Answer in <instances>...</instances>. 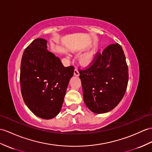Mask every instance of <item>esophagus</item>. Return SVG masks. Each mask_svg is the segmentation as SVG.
<instances>
[{"label":"esophagus","mask_w":152,"mask_h":152,"mask_svg":"<svg viewBox=\"0 0 152 152\" xmlns=\"http://www.w3.org/2000/svg\"><path fill=\"white\" fill-rule=\"evenodd\" d=\"M74 75H75L77 77H78L79 75V72L77 68H75V70H74Z\"/></svg>","instance_id":"34e87169"}]
</instances>
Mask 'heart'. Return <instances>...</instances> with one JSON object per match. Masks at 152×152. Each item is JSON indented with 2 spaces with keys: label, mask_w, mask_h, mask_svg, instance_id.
Returning a JSON list of instances; mask_svg holds the SVG:
<instances>
[{
  "label": "heart",
  "mask_w": 152,
  "mask_h": 152,
  "mask_svg": "<svg viewBox=\"0 0 152 152\" xmlns=\"http://www.w3.org/2000/svg\"><path fill=\"white\" fill-rule=\"evenodd\" d=\"M94 55V52L92 51V52L88 53V55L83 57L80 59L81 63L84 66H87L88 64H90L92 62V60H93Z\"/></svg>",
  "instance_id": "obj_1"
}]
</instances>
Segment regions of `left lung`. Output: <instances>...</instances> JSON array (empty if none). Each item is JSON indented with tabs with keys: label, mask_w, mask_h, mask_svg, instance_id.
I'll return each mask as SVG.
<instances>
[{
	"label": "left lung",
	"mask_w": 152,
	"mask_h": 152,
	"mask_svg": "<svg viewBox=\"0 0 152 152\" xmlns=\"http://www.w3.org/2000/svg\"><path fill=\"white\" fill-rule=\"evenodd\" d=\"M84 101L91 112L103 113L113 110L126 91L128 67L118 43L97 52L88 67L79 69Z\"/></svg>",
	"instance_id": "left-lung-1"
}]
</instances>
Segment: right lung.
Listing matches in <instances>:
<instances>
[{"mask_svg": "<svg viewBox=\"0 0 152 152\" xmlns=\"http://www.w3.org/2000/svg\"><path fill=\"white\" fill-rule=\"evenodd\" d=\"M47 40L35 39L21 60L20 82L25 104L35 115L52 119L60 112L73 66L64 67L60 58L47 50Z\"/></svg>", "mask_w": 152, "mask_h": 152, "instance_id": "right-lung-1", "label": "right lung"}]
</instances>
